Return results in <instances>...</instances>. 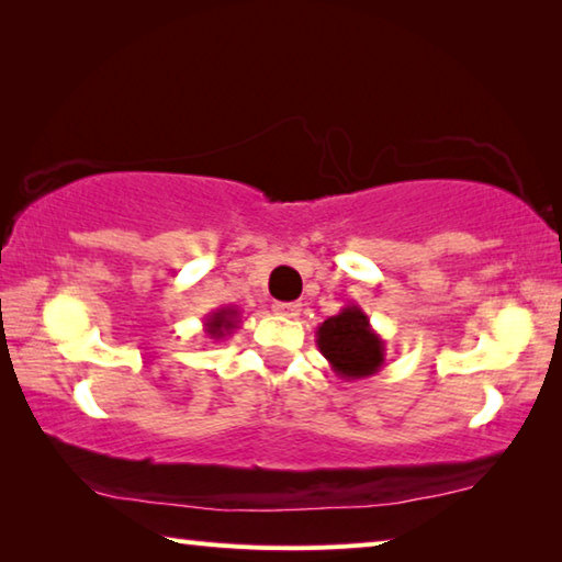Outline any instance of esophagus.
<instances>
[{"mask_svg": "<svg viewBox=\"0 0 562 562\" xmlns=\"http://www.w3.org/2000/svg\"><path fill=\"white\" fill-rule=\"evenodd\" d=\"M272 310L282 317H297L300 315V304L297 302H274Z\"/></svg>", "mask_w": 562, "mask_h": 562, "instance_id": "obj_1", "label": "esophagus"}]
</instances>
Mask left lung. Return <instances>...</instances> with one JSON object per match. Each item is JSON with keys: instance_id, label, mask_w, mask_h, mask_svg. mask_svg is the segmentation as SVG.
<instances>
[{"instance_id": "8db88e82", "label": "left lung", "mask_w": 562, "mask_h": 562, "mask_svg": "<svg viewBox=\"0 0 562 562\" xmlns=\"http://www.w3.org/2000/svg\"><path fill=\"white\" fill-rule=\"evenodd\" d=\"M317 347L335 374L347 382L372 376L384 367V339L369 325L359 304H347L339 315L322 322Z\"/></svg>"}]
</instances>
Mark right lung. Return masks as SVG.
<instances>
[{
    "label": "right lung",
    "mask_w": 562,
    "mask_h": 562,
    "mask_svg": "<svg viewBox=\"0 0 562 562\" xmlns=\"http://www.w3.org/2000/svg\"><path fill=\"white\" fill-rule=\"evenodd\" d=\"M240 312H237L235 307H221L211 312V315L205 317V335L211 339H223L227 335H233V329L240 325Z\"/></svg>",
    "instance_id": "obj_1"
}]
</instances>
